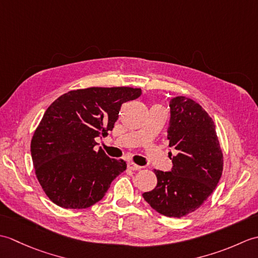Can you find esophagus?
Returning a JSON list of instances; mask_svg holds the SVG:
<instances>
[{"mask_svg":"<svg viewBox=\"0 0 258 258\" xmlns=\"http://www.w3.org/2000/svg\"><path fill=\"white\" fill-rule=\"evenodd\" d=\"M127 167H128L130 169H132V171H139V169L142 168V166L136 165V164H134V163H128V164H127Z\"/></svg>","mask_w":258,"mask_h":258,"instance_id":"obj_1","label":"esophagus"}]
</instances>
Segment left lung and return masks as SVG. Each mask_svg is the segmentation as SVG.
Listing matches in <instances>:
<instances>
[{
    "label": "left lung",
    "mask_w": 258,
    "mask_h": 258,
    "mask_svg": "<svg viewBox=\"0 0 258 258\" xmlns=\"http://www.w3.org/2000/svg\"><path fill=\"white\" fill-rule=\"evenodd\" d=\"M169 108L167 140L178 153L171 157V172L154 169L157 185L143 197L162 215L180 218L201 207L215 189L223 172V153L213 119L199 103L176 96Z\"/></svg>",
    "instance_id": "obj_1"
}]
</instances>
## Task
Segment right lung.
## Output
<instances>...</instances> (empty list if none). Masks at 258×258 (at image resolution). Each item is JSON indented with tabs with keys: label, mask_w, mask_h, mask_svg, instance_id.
Listing matches in <instances>:
<instances>
[{
	"label": "right lung",
	"mask_w": 258,
	"mask_h": 258,
	"mask_svg": "<svg viewBox=\"0 0 258 258\" xmlns=\"http://www.w3.org/2000/svg\"><path fill=\"white\" fill-rule=\"evenodd\" d=\"M142 94L133 87L70 91L45 111L31 142L36 177L54 204L82 210L101 201L112 180L126 169L123 160L96 151L118 118L122 104Z\"/></svg>",
	"instance_id": "1"
}]
</instances>
